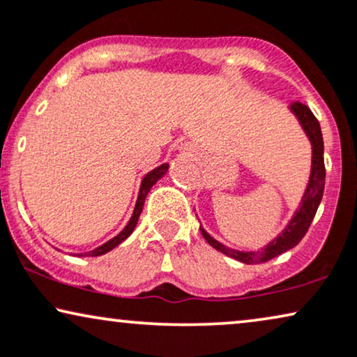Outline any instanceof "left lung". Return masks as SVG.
Masks as SVG:
<instances>
[{
  "label": "left lung",
  "instance_id": "left-lung-1",
  "mask_svg": "<svg viewBox=\"0 0 357 357\" xmlns=\"http://www.w3.org/2000/svg\"><path fill=\"white\" fill-rule=\"evenodd\" d=\"M291 112L297 117L298 123L305 132L312 145V169H310V178H308L305 192H303L302 201L298 204V208L294 213L291 222L287 223L286 228L279 234L273 241H269L264 248L258 251H240L228 248V246L222 245L220 241L212 238L206 230L201 227V234L208 245L212 248H215L220 253L230 256L236 261L246 264H259L266 263V261L275 258V256L286 253L294 246L301 243V240L305 236L308 227L315 217L317 208L320 206L321 197H323V189H325V160H323V137L320 123H318L317 117L313 116V112L308 109L305 104L302 102H292Z\"/></svg>",
  "mask_w": 357,
  "mask_h": 357
}]
</instances>
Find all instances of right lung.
<instances>
[{"label": "right lung", "mask_w": 357, "mask_h": 357, "mask_svg": "<svg viewBox=\"0 0 357 357\" xmlns=\"http://www.w3.org/2000/svg\"><path fill=\"white\" fill-rule=\"evenodd\" d=\"M168 168H169V165L168 163H163V165H160L158 168L151 169L150 173H146L144 176V179H142V183H140V191H139V197H137V202H135L134 213H132L129 223H127V225L123 227V230L121 231V234H119L117 236H114L112 240L106 241V243H104V245L98 246L96 250L88 251V253H79V255H76V256H101V255H106L107 251L114 250L117 245H121L123 240L129 238L132 231H134V228L137 227V222H139V217H140L142 211H144V204H145L146 194L150 192V189L155 186L158 179H161L166 173H168Z\"/></svg>", "instance_id": "obj_1"}]
</instances>
